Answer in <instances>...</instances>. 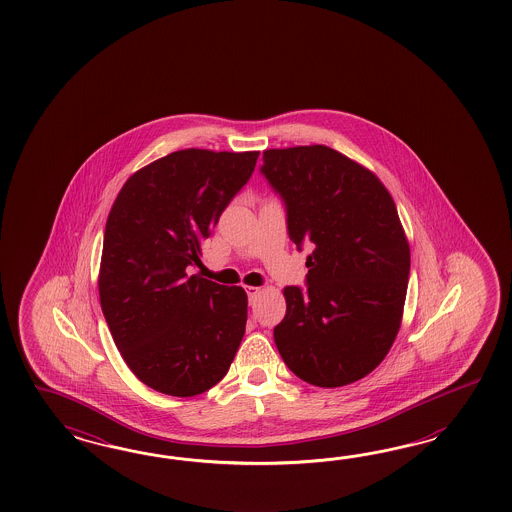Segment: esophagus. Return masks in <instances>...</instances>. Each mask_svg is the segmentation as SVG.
Segmentation results:
<instances>
[{"mask_svg": "<svg viewBox=\"0 0 512 512\" xmlns=\"http://www.w3.org/2000/svg\"><path fill=\"white\" fill-rule=\"evenodd\" d=\"M246 293H248L249 302H253L257 295L261 293V289L259 287H246Z\"/></svg>", "mask_w": 512, "mask_h": 512, "instance_id": "1", "label": "esophagus"}]
</instances>
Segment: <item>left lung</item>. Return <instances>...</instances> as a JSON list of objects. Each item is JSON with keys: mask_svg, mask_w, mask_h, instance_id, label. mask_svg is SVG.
Listing matches in <instances>:
<instances>
[{"mask_svg": "<svg viewBox=\"0 0 512 512\" xmlns=\"http://www.w3.org/2000/svg\"><path fill=\"white\" fill-rule=\"evenodd\" d=\"M261 172L296 248L313 249L308 289H283L279 355L310 385H351L383 362L402 325L411 253L396 204L372 171L323 144L264 150Z\"/></svg>", "mask_w": 512, "mask_h": 512, "instance_id": "1", "label": "left lung"}]
</instances>
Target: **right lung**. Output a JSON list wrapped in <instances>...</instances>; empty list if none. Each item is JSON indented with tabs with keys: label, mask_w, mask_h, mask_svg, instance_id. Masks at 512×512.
Here are the masks:
<instances>
[{
	"label": "right lung",
	"mask_w": 512,
	"mask_h": 512,
	"mask_svg": "<svg viewBox=\"0 0 512 512\" xmlns=\"http://www.w3.org/2000/svg\"><path fill=\"white\" fill-rule=\"evenodd\" d=\"M259 152L187 148L127 178L110 208L99 300L129 370L157 392L189 398L229 372L246 332L248 295L187 266L255 171Z\"/></svg>",
	"instance_id": "add662e5"
}]
</instances>
